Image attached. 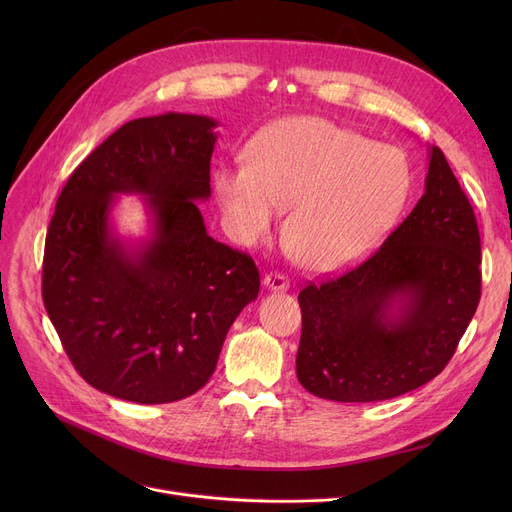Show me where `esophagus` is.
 <instances>
[{"instance_id": "1", "label": "esophagus", "mask_w": 512, "mask_h": 512, "mask_svg": "<svg viewBox=\"0 0 512 512\" xmlns=\"http://www.w3.org/2000/svg\"><path fill=\"white\" fill-rule=\"evenodd\" d=\"M263 286L267 290H274V292H284L290 288V280L284 276V274H278V272H270L265 274L263 278Z\"/></svg>"}]
</instances>
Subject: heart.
<instances>
[{
    "instance_id": "heart-1",
    "label": "heart",
    "mask_w": 512,
    "mask_h": 512,
    "mask_svg": "<svg viewBox=\"0 0 512 512\" xmlns=\"http://www.w3.org/2000/svg\"><path fill=\"white\" fill-rule=\"evenodd\" d=\"M411 184L407 159L388 145L315 116L263 128L247 164L220 166L213 188L238 242L255 245L290 207L292 257L315 272L361 261L392 228Z\"/></svg>"
}]
</instances>
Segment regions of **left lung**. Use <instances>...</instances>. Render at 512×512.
<instances>
[{
	"mask_svg": "<svg viewBox=\"0 0 512 512\" xmlns=\"http://www.w3.org/2000/svg\"><path fill=\"white\" fill-rule=\"evenodd\" d=\"M473 207L438 147L425 193L367 261L301 290L297 378L336 402L411 392L452 359L481 297Z\"/></svg>",
	"mask_w": 512,
	"mask_h": 512,
	"instance_id": "left-lung-1",
	"label": "left lung"
}]
</instances>
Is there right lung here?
<instances>
[{
  "label": "right lung",
  "instance_id": "right-lung-1",
  "mask_svg": "<svg viewBox=\"0 0 512 512\" xmlns=\"http://www.w3.org/2000/svg\"><path fill=\"white\" fill-rule=\"evenodd\" d=\"M213 118L130 120L80 164L56 203L43 255V303L93 388L164 405L203 388L226 334L259 292L255 261L213 240L207 201ZM118 194L145 196L152 236L129 245L111 224Z\"/></svg>",
  "mask_w": 512,
  "mask_h": 512
}]
</instances>
